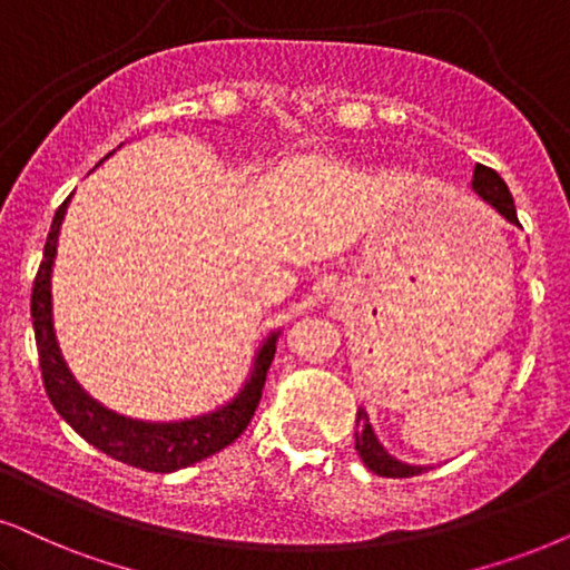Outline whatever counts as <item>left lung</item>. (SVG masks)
<instances>
[{"label":"left lung","mask_w":570,"mask_h":570,"mask_svg":"<svg viewBox=\"0 0 570 570\" xmlns=\"http://www.w3.org/2000/svg\"><path fill=\"white\" fill-rule=\"evenodd\" d=\"M473 191H476L484 202H489L497 213L505 215L510 223H518L513 194H510L508 184L500 178V173L487 168V165H476V170H473ZM357 426L360 429L355 431V450L373 473H379V476L384 479H410V476H421V473L426 471V468L400 463V460L389 455L384 446L379 444L376 434H373L368 413H365L363 407L357 410Z\"/></svg>","instance_id":"8db88e82"}]
</instances>
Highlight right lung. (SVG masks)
Masks as SVG:
<instances>
[{
    "mask_svg": "<svg viewBox=\"0 0 570 570\" xmlns=\"http://www.w3.org/2000/svg\"><path fill=\"white\" fill-rule=\"evenodd\" d=\"M70 197L57 207L52 228L47 234L45 257H41L39 271L33 278L31 292V318L36 331V347H39V365L45 389L52 400L57 413L81 434L86 442L102 450L120 463L141 468L153 473H170L178 468L194 465L199 460L215 455L223 446L236 442L247 431L252 415L261 405L265 376L276 355V334L263 344L261 355L255 360V371L247 386L242 389L239 397L228 402L226 407L215 410L210 415L194 417L181 423H139L128 421L124 415H115L94 402L76 379L70 376L68 365L60 355L52 326V292H49V278H52V263L57 252V234L60 223L68 210Z\"/></svg>",
    "mask_w": 570,
    "mask_h": 570,
    "instance_id": "obj_1",
    "label": "right lung"
}]
</instances>
